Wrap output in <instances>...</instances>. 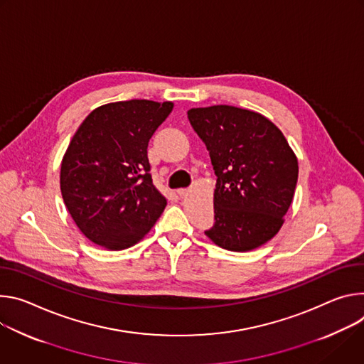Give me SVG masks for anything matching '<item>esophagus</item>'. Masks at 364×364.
I'll use <instances>...</instances> for the list:
<instances>
[{
  "label": "esophagus",
  "instance_id": "1",
  "mask_svg": "<svg viewBox=\"0 0 364 364\" xmlns=\"http://www.w3.org/2000/svg\"><path fill=\"white\" fill-rule=\"evenodd\" d=\"M178 195H179V198H185L188 195V189H179Z\"/></svg>",
  "mask_w": 364,
  "mask_h": 364
}]
</instances>
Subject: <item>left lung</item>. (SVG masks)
Segmentation results:
<instances>
[{"mask_svg": "<svg viewBox=\"0 0 364 364\" xmlns=\"http://www.w3.org/2000/svg\"><path fill=\"white\" fill-rule=\"evenodd\" d=\"M189 123L217 175L214 225L205 234L230 252H249L284 224L298 181V159L264 115L232 105L191 108Z\"/></svg>", "mask_w": 364, "mask_h": 364, "instance_id": "1", "label": "left lung"}]
</instances>
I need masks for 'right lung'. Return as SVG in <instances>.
I'll return each mask as SVG.
<instances>
[{
    "label": "right lung",
    "instance_id": "add662e5",
    "mask_svg": "<svg viewBox=\"0 0 364 364\" xmlns=\"http://www.w3.org/2000/svg\"><path fill=\"white\" fill-rule=\"evenodd\" d=\"M173 102L118 101L95 108L60 165L63 203L92 243L124 250L150 231L168 200L153 185L147 146Z\"/></svg>",
    "mask_w": 364,
    "mask_h": 364
}]
</instances>
